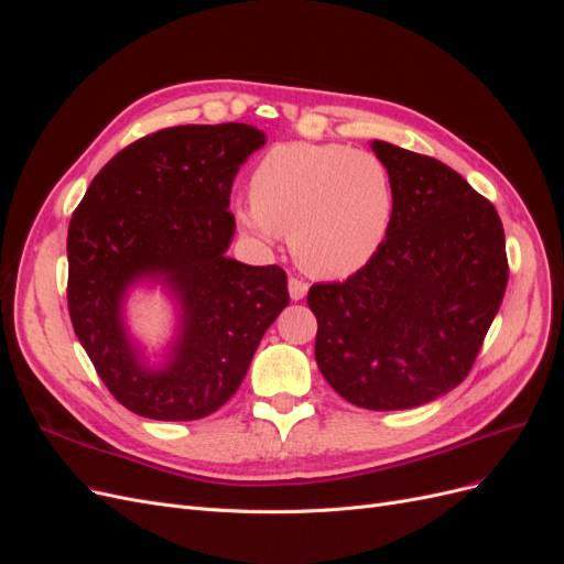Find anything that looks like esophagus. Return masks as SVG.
<instances>
[{
  "label": "esophagus",
  "mask_w": 564,
  "mask_h": 564,
  "mask_svg": "<svg viewBox=\"0 0 564 564\" xmlns=\"http://www.w3.org/2000/svg\"><path fill=\"white\" fill-rule=\"evenodd\" d=\"M305 294H308V282H303L301 278H289V296H292V301H301Z\"/></svg>",
  "instance_id": "esophagus-1"
}]
</instances>
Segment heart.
I'll list each match as a JSON object with an SVG mask.
<instances>
[{
	"instance_id": "b5f03b06",
	"label": "heart",
	"mask_w": 564,
	"mask_h": 564,
	"mask_svg": "<svg viewBox=\"0 0 564 564\" xmlns=\"http://www.w3.org/2000/svg\"><path fill=\"white\" fill-rule=\"evenodd\" d=\"M395 193L379 158L346 145H275L253 169L240 224L265 242L292 235L296 261L319 278L360 270L386 240Z\"/></svg>"
}]
</instances>
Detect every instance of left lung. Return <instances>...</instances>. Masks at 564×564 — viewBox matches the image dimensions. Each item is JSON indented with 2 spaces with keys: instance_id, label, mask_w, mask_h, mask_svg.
Segmentation results:
<instances>
[{
  "instance_id": "8db88e82",
  "label": "left lung",
  "mask_w": 564,
  "mask_h": 564,
  "mask_svg": "<svg viewBox=\"0 0 564 564\" xmlns=\"http://www.w3.org/2000/svg\"><path fill=\"white\" fill-rule=\"evenodd\" d=\"M395 193L381 249L344 282L308 292L315 360L350 404L390 412L468 377L508 284L494 204L435 158L373 141Z\"/></svg>"
}]
</instances>
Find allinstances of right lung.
I'll return each mask as SVG.
<instances>
[{
	"label": "right lung",
	"mask_w": 564,
	"mask_h": 564,
	"mask_svg": "<svg viewBox=\"0 0 564 564\" xmlns=\"http://www.w3.org/2000/svg\"><path fill=\"white\" fill-rule=\"evenodd\" d=\"M249 124H185L133 141L100 169L67 228V311L100 381L155 421L214 414L240 388L286 308V272L228 259L240 164L263 148ZM162 279L182 303L173 360L148 370L126 336V289Z\"/></svg>",
	"instance_id": "add662e5"
}]
</instances>
